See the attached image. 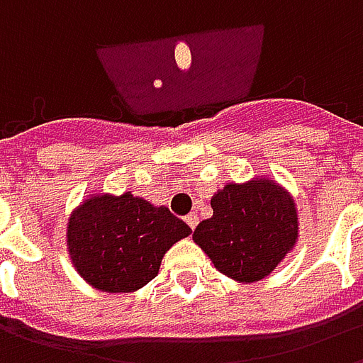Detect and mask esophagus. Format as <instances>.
I'll return each mask as SVG.
<instances>
[{
	"label": "esophagus",
	"mask_w": 363,
	"mask_h": 363,
	"mask_svg": "<svg viewBox=\"0 0 363 363\" xmlns=\"http://www.w3.org/2000/svg\"><path fill=\"white\" fill-rule=\"evenodd\" d=\"M186 223H189V228L194 231V229H196V225H198V216H196V213H189V216H186Z\"/></svg>",
	"instance_id": "34e87169"
}]
</instances>
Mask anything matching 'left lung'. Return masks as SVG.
<instances>
[{
  "label": "left lung",
  "instance_id": "left-lung-1",
  "mask_svg": "<svg viewBox=\"0 0 363 363\" xmlns=\"http://www.w3.org/2000/svg\"><path fill=\"white\" fill-rule=\"evenodd\" d=\"M210 204L213 216L198 223L192 239L231 280L267 278L297 245L296 200L280 182L267 177L228 182Z\"/></svg>",
  "mask_w": 363,
  "mask_h": 363
}]
</instances>
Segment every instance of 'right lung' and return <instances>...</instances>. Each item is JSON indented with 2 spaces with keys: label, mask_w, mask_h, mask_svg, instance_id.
<instances>
[{
  "label": "right lung",
  "mask_w": 363,
  "mask_h": 363,
  "mask_svg": "<svg viewBox=\"0 0 363 363\" xmlns=\"http://www.w3.org/2000/svg\"><path fill=\"white\" fill-rule=\"evenodd\" d=\"M190 233L165 206L132 192H95L69 213L66 245L75 272L89 286L130 294L153 280L165 252Z\"/></svg>",
  "instance_id": "add662e5"
}]
</instances>
